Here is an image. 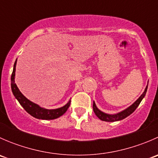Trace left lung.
Wrapping results in <instances>:
<instances>
[{"mask_svg": "<svg viewBox=\"0 0 158 158\" xmlns=\"http://www.w3.org/2000/svg\"><path fill=\"white\" fill-rule=\"evenodd\" d=\"M148 89V85L146 86L145 89H144V92H143L142 95L135 102V103L131 105V106H129L128 109H125L124 111H121V112L115 114H106V113L102 112V111H100L98 108L95 106V102H93V111L95 112V114H96L97 117L99 119H101L102 121H105V122H117V121L122 120V119L125 118L126 117H128V115H130L131 114L135 111V110L138 108V106H139V104L141 103V102L142 101V99L144 98V97L145 96L146 92H147Z\"/></svg>", "mask_w": 158, "mask_h": 158, "instance_id": "left-lung-1", "label": "left lung"}]
</instances>
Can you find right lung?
<instances>
[{"label": "right lung", "mask_w": 158, "mask_h": 158, "mask_svg": "<svg viewBox=\"0 0 158 158\" xmlns=\"http://www.w3.org/2000/svg\"><path fill=\"white\" fill-rule=\"evenodd\" d=\"M16 64H17V60L15 61L14 65V69H13L12 75H11V89L12 92L15 98H17V101L19 102L22 107L25 109V111H27L30 115L38 119H43V120H52V119H56L57 118L63 115L67 109H69L71 101L68 102L66 105H65L63 107L59 108L56 109H46L44 108H41L38 105L32 102L29 99L26 98L21 92H20L19 89L17 88V85L14 81V77H15V70H16Z\"/></svg>", "instance_id": "1"}]
</instances>
